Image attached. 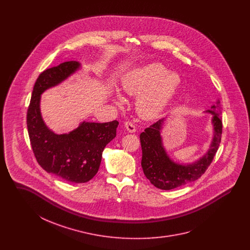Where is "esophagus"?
Masks as SVG:
<instances>
[{
	"label": "esophagus",
	"mask_w": 250,
	"mask_h": 250,
	"mask_svg": "<svg viewBox=\"0 0 250 250\" xmlns=\"http://www.w3.org/2000/svg\"><path fill=\"white\" fill-rule=\"evenodd\" d=\"M125 127L126 128V130L128 131V132H130V133L136 132V126L134 125L133 123H131L129 121H127V122L125 123Z\"/></svg>",
	"instance_id": "esophagus-1"
}]
</instances>
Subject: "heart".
I'll return each instance as SVG.
<instances>
[{
    "instance_id": "heart-1",
    "label": "heart",
    "mask_w": 250,
    "mask_h": 250,
    "mask_svg": "<svg viewBox=\"0 0 250 250\" xmlns=\"http://www.w3.org/2000/svg\"><path fill=\"white\" fill-rule=\"evenodd\" d=\"M181 78L176 72L152 62L129 72L122 82L123 90L130 95L141 94L137 107L146 118H154L166 108L178 90Z\"/></svg>"
}]
</instances>
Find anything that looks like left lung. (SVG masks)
Listing matches in <instances>:
<instances>
[{"instance_id": "1", "label": "left lung", "mask_w": 250, "mask_h": 250, "mask_svg": "<svg viewBox=\"0 0 250 250\" xmlns=\"http://www.w3.org/2000/svg\"><path fill=\"white\" fill-rule=\"evenodd\" d=\"M219 101L206 110L213 115L212 124L214 136L207 153L199 160L191 164H179L169 158L162 143L161 130L165 118L157 121L145 128L140 136L143 158V172L155 188L162 190H169L191 183L200 178L212 163L221 142L222 121Z\"/></svg>"}]
</instances>
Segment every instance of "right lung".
<instances>
[{
    "mask_svg": "<svg viewBox=\"0 0 250 250\" xmlns=\"http://www.w3.org/2000/svg\"><path fill=\"white\" fill-rule=\"evenodd\" d=\"M81 67L69 61L42 72L36 80L27 111L29 138L38 164L69 183H86L95 176L107 143L116 137L118 121L83 122L68 134H55L46 125L40 112L41 95L66 80Z\"/></svg>",
    "mask_w": 250,
    "mask_h": 250,
    "instance_id": "add662e5",
    "label": "right lung"
}]
</instances>
